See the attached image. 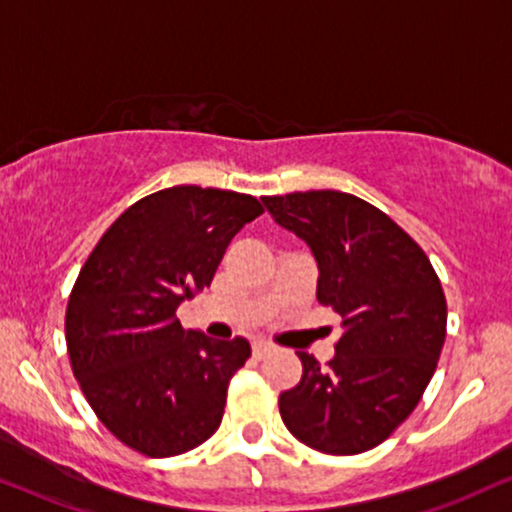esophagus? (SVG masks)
Instances as JSON below:
<instances>
[{
  "label": "esophagus",
  "instance_id": "esophagus-1",
  "mask_svg": "<svg viewBox=\"0 0 512 512\" xmlns=\"http://www.w3.org/2000/svg\"><path fill=\"white\" fill-rule=\"evenodd\" d=\"M269 353H272V346H269V343H262V341L252 343V357H255V360H262V357H267Z\"/></svg>",
  "mask_w": 512,
  "mask_h": 512
}]
</instances>
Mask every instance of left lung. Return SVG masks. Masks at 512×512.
Here are the masks:
<instances>
[{"label": "left lung", "mask_w": 512, "mask_h": 512, "mask_svg": "<svg viewBox=\"0 0 512 512\" xmlns=\"http://www.w3.org/2000/svg\"><path fill=\"white\" fill-rule=\"evenodd\" d=\"M319 264L317 300L343 319L334 360L298 353L283 424L319 453L357 455L410 417L446 341V295L427 252L389 214L341 190L262 197Z\"/></svg>", "instance_id": "1"}]
</instances>
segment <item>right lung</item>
Wrapping results in <instances>:
<instances>
[{"mask_svg":"<svg viewBox=\"0 0 512 512\" xmlns=\"http://www.w3.org/2000/svg\"><path fill=\"white\" fill-rule=\"evenodd\" d=\"M262 212L236 190L164 188L128 207L85 260L66 348L85 400L123 446L171 458L219 429L250 343L186 331L176 310L212 283L231 238Z\"/></svg>","mask_w":512,"mask_h":512,"instance_id":"1","label":"right lung"}]
</instances>
